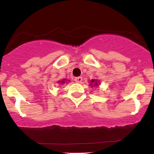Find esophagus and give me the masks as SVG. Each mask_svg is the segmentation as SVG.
Segmentation results:
<instances>
[{
    "label": "esophagus",
    "instance_id": "34e87169",
    "mask_svg": "<svg viewBox=\"0 0 154 154\" xmlns=\"http://www.w3.org/2000/svg\"><path fill=\"white\" fill-rule=\"evenodd\" d=\"M75 80L76 82L80 83L82 81V78L81 77H75Z\"/></svg>",
    "mask_w": 154,
    "mask_h": 154
}]
</instances>
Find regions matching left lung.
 <instances>
[{
    "label": "left lung",
    "mask_w": 154,
    "mask_h": 154,
    "mask_svg": "<svg viewBox=\"0 0 154 154\" xmlns=\"http://www.w3.org/2000/svg\"><path fill=\"white\" fill-rule=\"evenodd\" d=\"M99 84H100L99 80H98V79H91V82H90V85H91V87H98V85Z\"/></svg>",
    "instance_id": "1"
}]
</instances>
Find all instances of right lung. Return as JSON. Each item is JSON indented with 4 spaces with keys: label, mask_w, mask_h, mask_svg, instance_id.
<instances>
[{
    "label": "right lung",
    "mask_w": 154,
    "mask_h": 154,
    "mask_svg": "<svg viewBox=\"0 0 154 154\" xmlns=\"http://www.w3.org/2000/svg\"><path fill=\"white\" fill-rule=\"evenodd\" d=\"M67 82H70V80H67L66 79H61V80H59V81H58V83H59V84H61V85H63V84H65V83H67Z\"/></svg>",
    "instance_id": "obj_1"
}]
</instances>
